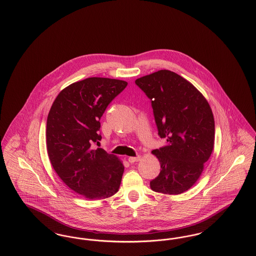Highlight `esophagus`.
Listing matches in <instances>:
<instances>
[{"mask_svg":"<svg viewBox=\"0 0 256 256\" xmlns=\"http://www.w3.org/2000/svg\"><path fill=\"white\" fill-rule=\"evenodd\" d=\"M141 159V156H135V158H132V156H130V158H128V162L130 163H134V162H137V161H139Z\"/></svg>","mask_w":256,"mask_h":256,"instance_id":"1","label":"esophagus"}]
</instances>
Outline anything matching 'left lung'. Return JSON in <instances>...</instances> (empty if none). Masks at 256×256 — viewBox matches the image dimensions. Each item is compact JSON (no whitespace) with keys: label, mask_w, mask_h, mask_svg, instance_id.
Listing matches in <instances>:
<instances>
[{"label":"left lung","mask_w":256,"mask_h":256,"mask_svg":"<svg viewBox=\"0 0 256 256\" xmlns=\"http://www.w3.org/2000/svg\"><path fill=\"white\" fill-rule=\"evenodd\" d=\"M152 102L158 135L166 145L152 152L161 170L150 184L152 190L178 195L200 176L215 139L211 108L202 94L178 74L160 70L135 80Z\"/></svg>","instance_id":"8db88e82"}]
</instances>
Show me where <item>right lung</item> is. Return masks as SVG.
<instances>
[{
    "label": "right lung",
    "mask_w": 256,
    "mask_h": 256,
    "mask_svg": "<svg viewBox=\"0 0 256 256\" xmlns=\"http://www.w3.org/2000/svg\"><path fill=\"white\" fill-rule=\"evenodd\" d=\"M128 82L88 78L64 88L47 119V150L52 168L70 189L89 200L116 194L124 165L100 145V120L108 106Z\"/></svg>",
    "instance_id": "right-lung-1"
}]
</instances>
